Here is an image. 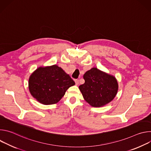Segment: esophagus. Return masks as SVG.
Listing matches in <instances>:
<instances>
[{"label": "esophagus", "mask_w": 151, "mask_h": 151, "mask_svg": "<svg viewBox=\"0 0 151 151\" xmlns=\"http://www.w3.org/2000/svg\"><path fill=\"white\" fill-rule=\"evenodd\" d=\"M75 84L76 85H78L79 84V79H75Z\"/></svg>", "instance_id": "esophagus-1"}]
</instances>
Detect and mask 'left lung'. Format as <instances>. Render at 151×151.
I'll use <instances>...</instances> for the list:
<instances>
[{"mask_svg":"<svg viewBox=\"0 0 151 151\" xmlns=\"http://www.w3.org/2000/svg\"><path fill=\"white\" fill-rule=\"evenodd\" d=\"M83 77L85 83L79 88L85 100L91 106H103L116 96L118 84L114 76L93 68L86 72Z\"/></svg>","mask_w":151,"mask_h":151,"instance_id":"left-lung-1","label":"left lung"}]
</instances>
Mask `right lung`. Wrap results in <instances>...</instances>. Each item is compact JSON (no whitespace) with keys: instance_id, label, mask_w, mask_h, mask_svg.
<instances>
[{"instance_id":"add662e5","label":"right lung","mask_w":151,"mask_h":151,"mask_svg":"<svg viewBox=\"0 0 151 151\" xmlns=\"http://www.w3.org/2000/svg\"><path fill=\"white\" fill-rule=\"evenodd\" d=\"M75 84L70 76L55 64L37 68L30 76L29 88L35 99L48 105L58 102Z\"/></svg>"}]
</instances>
